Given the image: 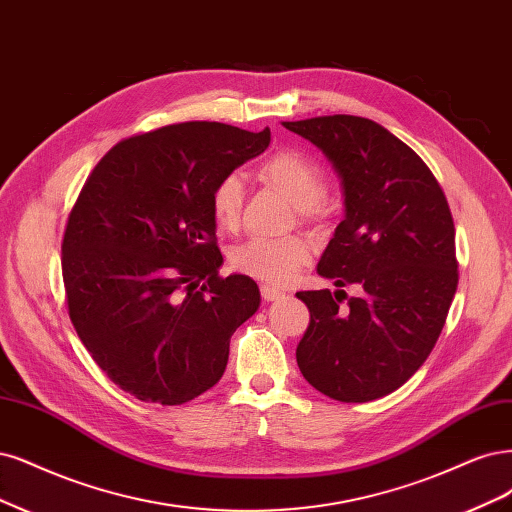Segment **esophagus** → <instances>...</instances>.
Wrapping results in <instances>:
<instances>
[{"mask_svg": "<svg viewBox=\"0 0 512 512\" xmlns=\"http://www.w3.org/2000/svg\"><path fill=\"white\" fill-rule=\"evenodd\" d=\"M260 294H262V298H264V301H277V298H284L286 294L284 292H281V290H277V288H271V286H262L260 288Z\"/></svg>", "mask_w": 512, "mask_h": 512, "instance_id": "esophagus-1", "label": "esophagus"}]
</instances>
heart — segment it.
<instances>
[{"label":"heart","mask_w":512,"mask_h":512,"mask_svg":"<svg viewBox=\"0 0 512 512\" xmlns=\"http://www.w3.org/2000/svg\"><path fill=\"white\" fill-rule=\"evenodd\" d=\"M260 180L277 190L298 207V214L313 220L322 214V199L326 197V175L313 158L296 150H281L260 165ZM245 199V188L239 175L228 173L211 190V216L222 231H233L239 224ZM311 243L305 237L262 239L254 237L233 250V267L245 275L267 281V284H286L294 273L309 260Z\"/></svg>","instance_id":"b5f03b06"}]
</instances>
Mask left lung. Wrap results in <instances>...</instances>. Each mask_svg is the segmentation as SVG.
<instances>
[{"mask_svg":"<svg viewBox=\"0 0 512 512\" xmlns=\"http://www.w3.org/2000/svg\"><path fill=\"white\" fill-rule=\"evenodd\" d=\"M339 173L345 218L317 273L364 292L296 296L311 320L296 347L303 377L341 402L392 394L426 362L457 290L455 226L428 165L377 122L334 114L281 122Z\"/></svg>","mask_w":512,"mask_h":512,"instance_id":"obj_1","label":"left lung"}]
</instances>
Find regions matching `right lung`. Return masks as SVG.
Segmentation results:
<instances>
[{
  "label": "right lung",
  "instance_id": "obj_1",
  "mask_svg": "<svg viewBox=\"0 0 512 512\" xmlns=\"http://www.w3.org/2000/svg\"><path fill=\"white\" fill-rule=\"evenodd\" d=\"M269 142V129L182 122L122 139L88 175L65 226L63 284L80 341L120 390L173 407L224 375L260 292L248 275L220 277L209 197Z\"/></svg>",
  "mask_w": 512,
  "mask_h": 512
}]
</instances>
